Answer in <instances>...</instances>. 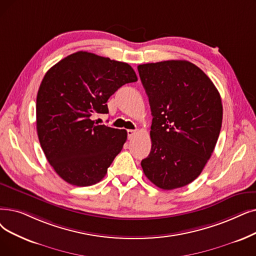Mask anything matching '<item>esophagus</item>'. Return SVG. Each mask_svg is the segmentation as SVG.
<instances>
[{"label":"esophagus","mask_w":256,"mask_h":256,"mask_svg":"<svg viewBox=\"0 0 256 256\" xmlns=\"http://www.w3.org/2000/svg\"><path fill=\"white\" fill-rule=\"evenodd\" d=\"M135 132H136V130H128V139H130L132 136H134Z\"/></svg>","instance_id":"1"}]
</instances>
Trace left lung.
<instances>
[{
	"mask_svg": "<svg viewBox=\"0 0 256 256\" xmlns=\"http://www.w3.org/2000/svg\"><path fill=\"white\" fill-rule=\"evenodd\" d=\"M138 72L152 115L143 172L161 190L183 187L202 172L216 148L223 120L220 93L187 60L139 64Z\"/></svg>",
	"mask_w": 256,
	"mask_h": 256,
	"instance_id": "8db88e82",
	"label": "left lung"
}]
</instances>
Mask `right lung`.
Wrapping results in <instances>:
<instances>
[{"mask_svg":"<svg viewBox=\"0 0 256 256\" xmlns=\"http://www.w3.org/2000/svg\"><path fill=\"white\" fill-rule=\"evenodd\" d=\"M137 80L128 64L86 51L64 58L44 76L36 97L38 136L50 165L66 183L90 186L104 179L128 132L92 118L108 114V99Z\"/></svg>","mask_w":256,"mask_h":256,"instance_id":"right-lung-1","label":"right lung"}]
</instances>
